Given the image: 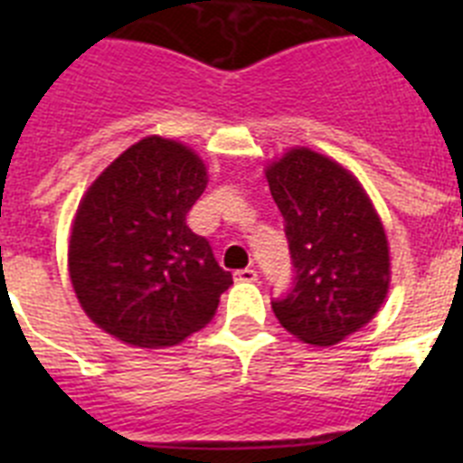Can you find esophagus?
Returning <instances> with one entry per match:
<instances>
[{
    "label": "esophagus",
    "mask_w": 463,
    "mask_h": 463,
    "mask_svg": "<svg viewBox=\"0 0 463 463\" xmlns=\"http://www.w3.org/2000/svg\"><path fill=\"white\" fill-rule=\"evenodd\" d=\"M234 280H239V282H255L257 280V271H255V269H241V271L234 273Z\"/></svg>",
    "instance_id": "1"
}]
</instances>
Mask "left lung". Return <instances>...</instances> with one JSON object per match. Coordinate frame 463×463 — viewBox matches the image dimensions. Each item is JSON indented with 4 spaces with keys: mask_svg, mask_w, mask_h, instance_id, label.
<instances>
[{
    "mask_svg": "<svg viewBox=\"0 0 463 463\" xmlns=\"http://www.w3.org/2000/svg\"><path fill=\"white\" fill-rule=\"evenodd\" d=\"M285 220L292 288L271 301L289 334L310 345H336L362 329L390 289V248L364 187L338 162L292 148L267 169Z\"/></svg>",
    "mask_w": 463,
    "mask_h": 463,
    "instance_id": "8db88e82",
    "label": "left lung"
}]
</instances>
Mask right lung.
Returning <instances> with one entry per match:
<instances>
[{"instance_id":"right-lung-1","label":"right lung","mask_w":463,"mask_h":463,"mask_svg":"<svg viewBox=\"0 0 463 463\" xmlns=\"http://www.w3.org/2000/svg\"><path fill=\"white\" fill-rule=\"evenodd\" d=\"M206 183V166L187 146L148 137L80 199L69 276L90 320L118 341L175 345L213 320L232 273L185 222Z\"/></svg>"}]
</instances>
